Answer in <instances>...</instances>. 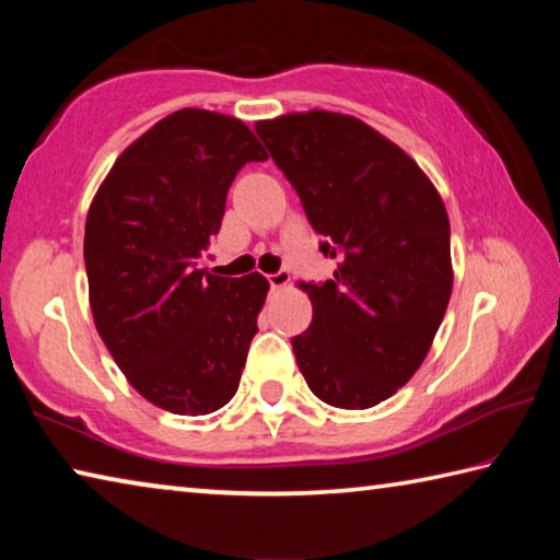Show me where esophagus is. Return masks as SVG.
I'll list each match as a JSON object with an SVG mask.
<instances>
[{"label":"esophagus","mask_w":560,"mask_h":560,"mask_svg":"<svg viewBox=\"0 0 560 560\" xmlns=\"http://www.w3.org/2000/svg\"><path fill=\"white\" fill-rule=\"evenodd\" d=\"M269 283H271V289H283L289 283V271H277V273H269Z\"/></svg>","instance_id":"34e87169"}]
</instances>
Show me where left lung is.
Returning <instances> with one entry per match:
<instances>
[{"label": "left lung", "instance_id": "8db88e82", "mask_svg": "<svg viewBox=\"0 0 560 560\" xmlns=\"http://www.w3.org/2000/svg\"><path fill=\"white\" fill-rule=\"evenodd\" d=\"M254 130L296 189L334 279L301 283L314 320L291 338L311 393L368 410L410 381L452 293L450 217L420 165L363 120L308 110Z\"/></svg>", "mask_w": 560, "mask_h": 560}]
</instances>
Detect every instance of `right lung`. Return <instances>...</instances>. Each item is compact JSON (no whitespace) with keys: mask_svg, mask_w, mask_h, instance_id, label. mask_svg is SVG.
Returning <instances> with one entry per match:
<instances>
[{"mask_svg":"<svg viewBox=\"0 0 560 560\" xmlns=\"http://www.w3.org/2000/svg\"><path fill=\"white\" fill-rule=\"evenodd\" d=\"M267 150L240 118L183 108L122 150L86 217L96 328L128 383L173 415L232 400L269 281L200 267L226 192Z\"/></svg>","mask_w":560,"mask_h":560,"instance_id":"1","label":"right lung"}]
</instances>
